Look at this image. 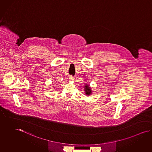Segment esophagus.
<instances>
[{
	"mask_svg": "<svg viewBox=\"0 0 152 152\" xmlns=\"http://www.w3.org/2000/svg\"><path fill=\"white\" fill-rule=\"evenodd\" d=\"M69 79V80H74V79H75V78H74V77H72V76L70 77Z\"/></svg>",
	"mask_w": 152,
	"mask_h": 152,
	"instance_id": "esophagus-1",
	"label": "esophagus"
}]
</instances>
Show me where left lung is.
Here are the masks:
<instances>
[{
	"label": "left lung",
	"mask_w": 152,
	"mask_h": 152,
	"mask_svg": "<svg viewBox=\"0 0 152 152\" xmlns=\"http://www.w3.org/2000/svg\"><path fill=\"white\" fill-rule=\"evenodd\" d=\"M84 91H85V94H86V95L89 96L92 94V91L91 89V87L89 85L87 84H86L84 86Z\"/></svg>",
	"instance_id": "1"
}]
</instances>
